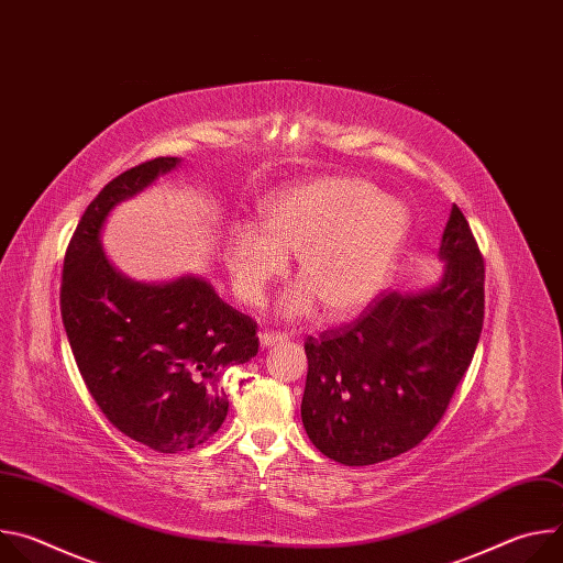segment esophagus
<instances>
[{
    "label": "esophagus",
    "mask_w": 563,
    "mask_h": 563,
    "mask_svg": "<svg viewBox=\"0 0 563 563\" xmlns=\"http://www.w3.org/2000/svg\"><path fill=\"white\" fill-rule=\"evenodd\" d=\"M258 339H261V347H272V345H278V343L287 341V336L278 334V332H261Z\"/></svg>",
    "instance_id": "obj_1"
}]
</instances>
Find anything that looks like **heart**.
Here are the masks:
<instances>
[{
  "label": "heart",
  "instance_id": "1",
  "mask_svg": "<svg viewBox=\"0 0 563 563\" xmlns=\"http://www.w3.org/2000/svg\"><path fill=\"white\" fill-rule=\"evenodd\" d=\"M261 227L235 222L224 240L233 294L261 305L272 280L296 254V285L283 298L285 316H305L313 302L332 318L367 307L387 285L404 252L412 218L406 205L383 198L356 178H318L269 196Z\"/></svg>",
  "mask_w": 563,
  "mask_h": 563
}]
</instances>
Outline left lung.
Segmentation results:
<instances>
[{"label":"left lung","mask_w":563,"mask_h":563,"mask_svg":"<svg viewBox=\"0 0 563 563\" xmlns=\"http://www.w3.org/2000/svg\"><path fill=\"white\" fill-rule=\"evenodd\" d=\"M439 258L437 285L380 294L354 323L307 339L300 417L325 456L380 463L443 419L484 328V258L456 205Z\"/></svg>","instance_id":"obj_1"}]
</instances>
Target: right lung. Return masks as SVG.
I'll list each match as a JSON object with an SVG mask.
<instances>
[{"mask_svg":"<svg viewBox=\"0 0 563 563\" xmlns=\"http://www.w3.org/2000/svg\"><path fill=\"white\" fill-rule=\"evenodd\" d=\"M155 157L113 178L79 220L64 258L62 323L91 396L129 439L163 454L209 441L229 400V365L258 354L256 323L200 276L140 283L113 267L102 229L124 200L174 172Z\"/></svg>","mask_w":563,"mask_h":563,"instance_id":"1","label":"right lung"}]
</instances>
